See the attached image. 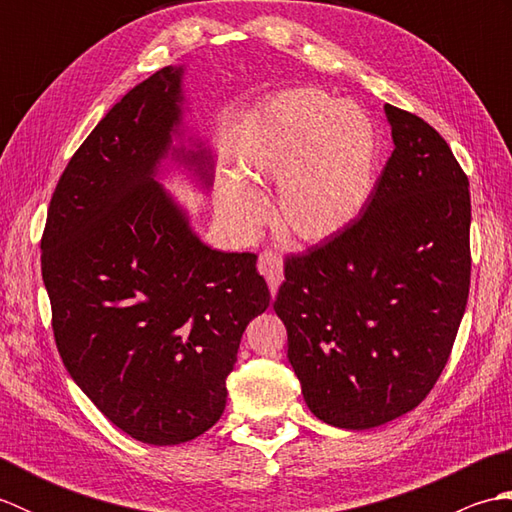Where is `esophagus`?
Wrapping results in <instances>:
<instances>
[{"instance_id": "1", "label": "esophagus", "mask_w": 512, "mask_h": 512, "mask_svg": "<svg viewBox=\"0 0 512 512\" xmlns=\"http://www.w3.org/2000/svg\"><path fill=\"white\" fill-rule=\"evenodd\" d=\"M257 268L259 273L266 277L270 292L277 295V288L281 284V279H284V259H281V255L273 253V250H264L257 259Z\"/></svg>"}]
</instances>
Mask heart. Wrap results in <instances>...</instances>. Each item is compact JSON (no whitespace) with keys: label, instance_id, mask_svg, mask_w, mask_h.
Listing matches in <instances>:
<instances>
[{"label":"heart","instance_id":"b5f03b06","mask_svg":"<svg viewBox=\"0 0 512 512\" xmlns=\"http://www.w3.org/2000/svg\"><path fill=\"white\" fill-rule=\"evenodd\" d=\"M376 132L350 103L317 88L281 92L270 103L257 143L246 151L244 173L255 182H281L275 224L286 237L319 244L343 233L372 198ZM220 213L237 233L262 222V202L239 182L220 195Z\"/></svg>","mask_w":512,"mask_h":512}]
</instances>
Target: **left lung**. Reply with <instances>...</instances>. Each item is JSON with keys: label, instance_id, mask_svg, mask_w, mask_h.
<instances>
[{"label": "left lung", "instance_id": "8db88e82", "mask_svg": "<svg viewBox=\"0 0 512 512\" xmlns=\"http://www.w3.org/2000/svg\"><path fill=\"white\" fill-rule=\"evenodd\" d=\"M385 114L394 151L372 198L343 233L286 257L275 299L310 411L356 431L429 396L471 286L469 178L427 121Z\"/></svg>", "mask_w": 512, "mask_h": 512}]
</instances>
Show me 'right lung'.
Listing matches in <instances>:
<instances>
[{
	"label": "right lung",
	"mask_w": 512,
	"mask_h": 512,
	"mask_svg": "<svg viewBox=\"0 0 512 512\" xmlns=\"http://www.w3.org/2000/svg\"><path fill=\"white\" fill-rule=\"evenodd\" d=\"M180 76L167 65L105 114L61 173L41 235L65 369L107 420L156 447L220 420L239 341L270 303L257 255L202 244L154 180L180 123Z\"/></svg>",
	"instance_id": "right-lung-1"
}]
</instances>
